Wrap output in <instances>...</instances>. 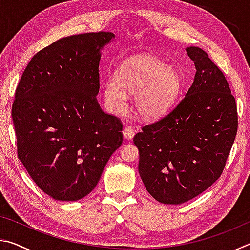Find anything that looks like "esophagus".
<instances>
[{
  "mask_svg": "<svg viewBox=\"0 0 250 250\" xmlns=\"http://www.w3.org/2000/svg\"><path fill=\"white\" fill-rule=\"evenodd\" d=\"M122 134H124V137L125 139L131 140V139L134 137L135 130L132 128V126H125L124 130H122Z\"/></svg>",
  "mask_w": 250,
  "mask_h": 250,
  "instance_id": "34e87169",
  "label": "esophagus"
}]
</instances>
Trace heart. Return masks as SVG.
<instances>
[{
  "label": "heart",
  "instance_id": "1",
  "mask_svg": "<svg viewBox=\"0 0 250 250\" xmlns=\"http://www.w3.org/2000/svg\"><path fill=\"white\" fill-rule=\"evenodd\" d=\"M181 90L179 71L149 54L128 58L118 68L116 77L110 76L103 83L104 103L111 111L124 110L128 94H134V108L145 118L166 112L179 98Z\"/></svg>",
  "mask_w": 250,
  "mask_h": 250
}]
</instances>
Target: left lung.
<instances>
[{
    "instance_id": "left-lung-1",
    "label": "left lung",
    "mask_w": 250,
    "mask_h": 250,
    "mask_svg": "<svg viewBox=\"0 0 250 250\" xmlns=\"http://www.w3.org/2000/svg\"><path fill=\"white\" fill-rule=\"evenodd\" d=\"M195 64L191 88L176 107L134 135L139 174L163 204H182L218 180L234 143L238 117L222 70L200 47L186 48Z\"/></svg>"
}]
</instances>
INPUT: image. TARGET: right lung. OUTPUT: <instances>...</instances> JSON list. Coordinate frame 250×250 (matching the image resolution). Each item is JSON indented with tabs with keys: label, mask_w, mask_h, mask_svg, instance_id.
Masks as SVG:
<instances>
[{
	"label": "right lung",
	"mask_w": 250,
	"mask_h": 250,
	"mask_svg": "<svg viewBox=\"0 0 250 250\" xmlns=\"http://www.w3.org/2000/svg\"><path fill=\"white\" fill-rule=\"evenodd\" d=\"M109 32L58 40L34 55L12 105L18 155L54 200L78 201L96 188L122 143V125L97 101L101 50Z\"/></svg>",
	"instance_id": "1"
}]
</instances>
